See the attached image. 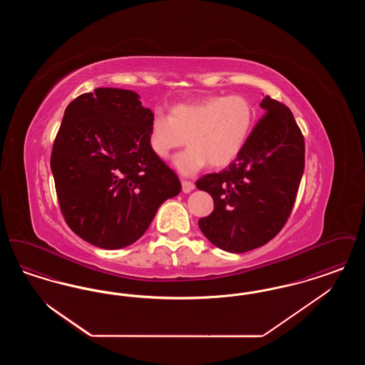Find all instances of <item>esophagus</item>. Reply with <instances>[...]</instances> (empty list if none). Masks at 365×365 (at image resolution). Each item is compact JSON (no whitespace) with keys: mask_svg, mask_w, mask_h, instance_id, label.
I'll list each match as a JSON object with an SVG mask.
<instances>
[{"mask_svg":"<svg viewBox=\"0 0 365 365\" xmlns=\"http://www.w3.org/2000/svg\"><path fill=\"white\" fill-rule=\"evenodd\" d=\"M194 183L192 182H189V180H182V190L183 192H190V191L194 190Z\"/></svg>","mask_w":365,"mask_h":365,"instance_id":"esophagus-1","label":"esophagus"}]
</instances>
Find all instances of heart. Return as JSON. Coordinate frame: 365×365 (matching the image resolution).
<instances>
[{
	"label": "heart",
	"instance_id": "1",
	"mask_svg": "<svg viewBox=\"0 0 365 365\" xmlns=\"http://www.w3.org/2000/svg\"><path fill=\"white\" fill-rule=\"evenodd\" d=\"M255 119L253 106L238 94L210 96L200 101L176 104L168 118L156 113L149 125L150 150L160 158L185 143L189 148L174 157L173 165L183 176L232 163L247 140Z\"/></svg>",
	"mask_w": 365,
	"mask_h": 365
}]
</instances>
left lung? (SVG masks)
I'll return each instance as SVG.
<instances>
[{
	"mask_svg": "<svg viewBox=\"0 0 365 365\" xmlns=\"http://www.w3.org/2000/svg\"><path fill=\"white\" fill-rule=\"evenodd\" d=\"M267 112L230 167L204 175L195 186L213 198L215 210L198 226L210 242L245 253L269 242L294 205L305 165V143L292 110L262 98Z\"/></svg>",
	"mask_w": 365,
	"mask_h": 365,
	"instance_id": "obj_1",
	"label": "left lung"
}]
</instances>
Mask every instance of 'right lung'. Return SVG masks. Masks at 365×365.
Returning <instances> with one entry per match:
<instances>
[{
  "instance_id": "obj_1",
  "label": "right lung",
  "mask_w": 365,
  "mask_h": 365,
  "mask_svg": "<svg viewBox=\"0 0 365 365\" xmlns=\"http://www.w3.org/2000/svg\"><path fill=\"white\" fill-rule=\"evenodd\" d=\"M153 112L135 91L100 87L71 103L51 168L71 230L103 249L138 241L180 182L149 146Z\"/></svg>"
}]
</instances>
